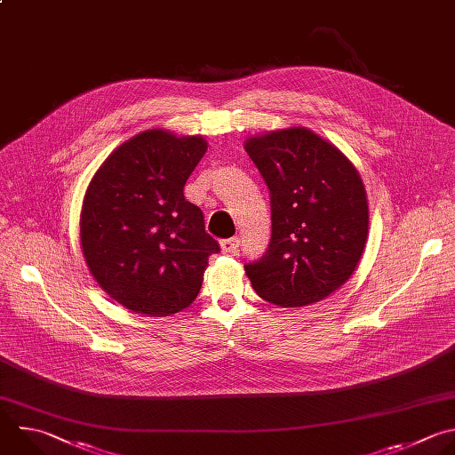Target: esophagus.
<instances>
[{
  "label": "esophagus",
  "instance_id": "obj_1",
  "mask_svg": "<svg viewBox=\"0 0 455 455\" xmlns=\"http://www.w3.org/2000/svg\"><path fill=\"white\" fill-rule=\"evenodd\" d=\"M221 246V251L223 253H237V248H239V239L237 237H232V239H225L220 243Z\"/></svg>",
  "mask_w": 455,
  "mask_h": 455
}]
</instances>
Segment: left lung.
<instances>
[{"label": "left lung", "mask_w": 455, "mask_h": 455, "mask_svg": "<svg viewBox=\"0 0 455 455\" xmlns=\"http://www.w3.org/2000/svg\"><path fill=\"white\" fill-rule=\"evenodd\" d=\"M244 149L271 200V241L244 264L255 292L278 307L325 299L355 271L368 239V198L357 168L306 126L251 135Z\"/></svg>", "instance_id": "1"}]
</instances>
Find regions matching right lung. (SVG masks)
<instances>
[{
  "label": "right lung",
  "mask_w": 455,
  "mask_h": 455,
  "mask_svg": "<svg viewBox=\"0 0 455 455\" xmlns=\"http://www.w3.org/2000/svg\"><path fill=\"white\" fill-rule=\"evenodd\" d=\"M202 135L144 130L119 144L91 179L80 244L98 285L124 309L170 316L200 292L220 251L184 186L207 151Z\"/></svg>",
  "instance_id": "1"
}]
</instances>
